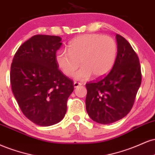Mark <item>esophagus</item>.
Here are the masks:
<instances>
[{
    "mask_svg": "<svg viewBox=\"0 0 155 155\" xmlns=\"http://www.w3.org/2000/svg\"><path fill=\"white\" fill-rule=\"evenodd\" d=\"M82 85V83H78V82H76V81L74 82V88H78V86H80V85Z\"/></svg>",
    "mask_w": 155,
    "mask_h": 155,
    "instance_id": "obj_1",
    "label": "esophagus"
}]
</instances>
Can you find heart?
<instances>
[{
    "label": "heart",
    "mask_w": 155,
    "mask_h": 155,
    "mask_svg": "<svg viewBox=\"0 0 155 155\" xmlns=\"http://www.w3.org/2000/svg\"><path fill=\"white\" fill-rule=\"evenodd\" d=\"M117 44L112 38L100 34H88L74 38L68 51L60 50L56 56L58 66L65 75L74 74L75 79L85 81L91 76L106 75L113 67L117 56Z\"/></svg>",
    "instance_id": "heart-1"
}]
</instances>
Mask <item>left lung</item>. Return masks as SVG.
Instances as JSON below:
<instances>
[{
	"label": "left lung",
	"instance_id": "1",
	"mask_svg": "<svg viewBox=\"0 0 155 155\" xmlns=\"http://www.w3.org/2000/svg\"><path fill=\"white\" fill-rule=\"evenodd\" d=\"M117 54L110 72L85 84L86 111L94 121L110 124L129 113L141 83L139 57L123 36L116 35Z\"/></svg>",
	"mask_w": 155,
	"mask_h": 155
}]
</instances>
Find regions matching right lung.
<instances>
[{
	"mask_svg": "<svg viewBox=\"0 0 155 155\" xmlns=\"http://www.w3.org/2000/svg\"><path fill=\"white\" fill-rule=\"evenodd\" d=\"M59 36L37 35L18 48L10 72L12 92L25 117L41 126L58 123L67 112L73 81L59 70Z\"/></svg>",
	"mask_w": 155,
	"mask_h": 155,
	"instance_id": "1",
	"label": "right lung"
}]
</instances>
